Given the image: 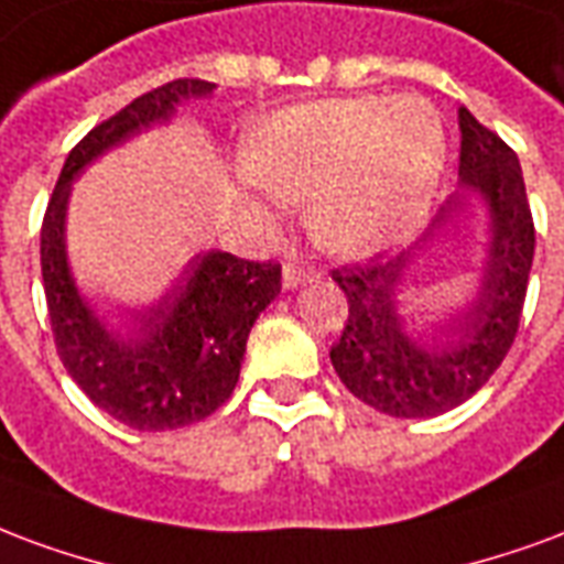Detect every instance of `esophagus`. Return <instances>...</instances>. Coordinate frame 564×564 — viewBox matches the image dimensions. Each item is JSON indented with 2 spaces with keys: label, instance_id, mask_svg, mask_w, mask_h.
Here are the masks:
<instances>
[{
  "label": "esophagus",
  "instance_id": "esophagus-1",
  "mask_svg": "<svg viewBox=\"0 0 564 564\" xmlns=\"http://www.w3.org/2000/svg\"><path fill=\"white\" fill-rule=\"evenodd\" d=\"M315 279V270L312 267H303L297 264V261H288L285 267H282V285L285 288H297L303 285V282H312Z\"/></svg>",
  "mask_w": 564,
  "mask_h": 564
}]
</instances>
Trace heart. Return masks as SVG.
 Wrapping results in <instances>:
<instances>
[{
  "instance_id": "b5f03b06",
  "label": "heart",
  "mask_w": 564,
  "mask_h": 564,
  "mask_svg": "<svg viewBox=\"0 0 564 564\" xmlns=\"http://www.w3.org/2000/svg\"><path fill=\"white\" fill-rule=\"evenodd\" d=\"M445 167L442 122L414 98H339L285 110L252 147V176L306 204L315 242L343 258L390 252L421 228Z\"/></svg>"
}]
</instances>
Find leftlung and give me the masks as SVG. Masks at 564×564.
<instances>
[{
    "label": "left lung",
    "mask_w": 564,
    "mask_h": 564,
    "mask_svg": "<svg viewBox=\"0 0 564 564\" xmlns=\"http://www.w3.org/2000/svg\"><path fill=\"white\" fill-rule=\"evenodd\" d=\"M459 180L490 209V246L478 294L447 318L445 343L421 345L405 333L397 294L412 252L345 264L333 279L348 297V322L330 348L336 376L357 400L393 417H435L478 393L513 345L535 254V221L517 152L496 131L459 108ZM463 192L445 200L426 237L463 207Z\"/></svg>",
    "instance_id": "1"
}]
</instances>
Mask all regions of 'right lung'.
Masks as SVG:
<instances>
[{
	"instance_id": "right-lung-1",
	"label": "right lung",
	"mask_w": 564,
	"mask_h": 564,
	"mask_svg": "<svg viewBox=\"0 0 564 564\" xmlns=\"http://www.w3.org/2000/svg\"><path fill=\"white\" fill-rule=\"evenodd\" d=\"M209 80L180 77L134 98L77 143L41 221V276L56 351L68 376L101 412L131 430L162 433L209 417L237 388L254 318L282 291V267L231 252H197L155 306L134 315V336L108 330L74 285L65 254L72 183L101 152L204 98Z\"/></svg>"
}]
</instances>
